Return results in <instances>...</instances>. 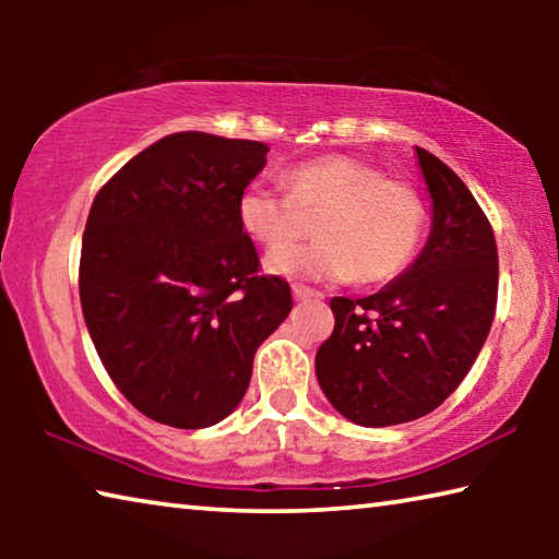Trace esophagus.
<instances>
[{
  "instance_id": "1",
  "label": "esophagus",
  "mask_w": 559,
  "mask_h": 559,
  "mask_svg": "<svg viewBox=\"0 0 559 559\" xmlns=\"http://www.w3.org/2000/svg\"><path fill=\"white\" fill-rule=\"evenodd\" d=\"M293 298H296V300H308V298H323V293H320V290H316V288L300 286V283H296V286H293Z\"/></svg>"
}]
</instances>
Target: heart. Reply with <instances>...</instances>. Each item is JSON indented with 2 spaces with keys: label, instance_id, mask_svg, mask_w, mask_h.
<instances>
[{
  "label": "heart",
  "instance_id": "heart-1",
  "mask_svg": "<svg viewBox=\"0 0 559 559\" xmlns=\"http://www.w3.org/2000/svg\"><path fill=\"white\" fill-rule=\"evenodd\" d=\"M290 194L251 182L236 200V222L251 241L277 246L295 238L300 211L321 212L320 240L273 249L266 271L310 281L382 283L409 266L419 251L427 206L402 179L347 155H328L296 165L286 175Z\"/></svg>",
  "mask_w": 559,
  "mask_h": 559
}]
</instances>
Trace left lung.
Here are the masks:
<instances>
[{"label":"left lung","mask_w":559,"mask_h":559,"mask_svg":"<svg viewBox=\"0 0 559 559\" xmlns=\"http://www.w3.org/2000/svg\"><path fill=\"white\" fill-rule=\"evenodd\" d=\"M431 197L427 246L367 298H333L316 355L328 402L359 427L429 414L463 382L496 316L498 249L484 210L451 167L416 147Z\"/></svg>","instance_id":"8db88e82"}]
</instances>
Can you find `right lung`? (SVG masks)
<instances>
[{
    "instance_id": "right-lung-1",
    "label": "right lung",
    "mask_w": 559,
    "mask_h": 559,
    "mask_svg": "<svg viewBox=\"0 0 559 559\" xmlns=\"http://www.w3.org/2000/svg\"><path fill=\"white\" fill-rule=\"evenodd\" d=\"M266 153L257 140L175 132L93 200L83 318L110 380L153 421L204 429L229 416L259 345L290 313V286L259 276V253L236 222Z\"/></svg>"
}]
</instances>
